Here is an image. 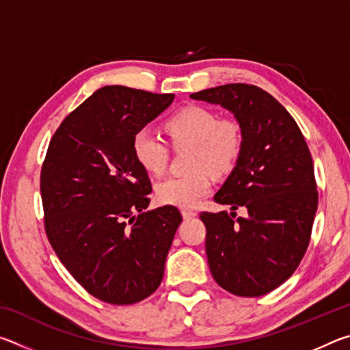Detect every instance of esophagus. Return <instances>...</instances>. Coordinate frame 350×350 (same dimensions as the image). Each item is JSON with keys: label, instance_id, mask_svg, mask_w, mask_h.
<instances>
[{"label": "esophagus", "instance_id": "esophagus-1", "mask_svg": "<svg viewBox=\"0 0 350 350\" xmlns=\"http://www.w3.org/2000/svg\"><path fill=\"white\" fill-rule=\"evenodd\" d=\"M182 216H183V219H193L198 216V213L191 211V210H182Z\"/></svg>", "mask_w": 350, "mask_h": 350}]
</instances>
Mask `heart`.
<instances>
[{
  "label": "heart",
  "instance_id": "b5f03b06",
  "mask_svg": "<svg viewBox=\"0 0 350 350\" xmlns=\"http://www.w3.org/2000/svg\"><path fill=\"white\" fill-rule=\"evenodd\" d=\"M165 133L176 148L193 146L189 168L183 176H170L156 187L157 202L189 208L211 188L210 173L225 176L238 163L244 134L233 118H219L216 112L198 105H189L174 112L165 122ZM135 161L150 174H162L167 168L170 151L161 139L146 129L134 135Z\"/></svg>",
  "mask_w": 350,
  "mask_h": 350
}]
</instances>
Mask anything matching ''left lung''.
<instances>
[{"instance_id": "left-lung-1", "label": "left lung", "mask_w": 350, "mask_h": 350, "mask_svg": "<svg viewBox=\"0 0 350 350\" xmlns=\"http://www.w3.org/2000/svg\"><path fill=\"white\" fill-rule=\"evenodd\" d=\"M230 111L244 148L215 202L232 213H202L215 281L238 296H262L298 267L309 245L318 193L304 135L287 109L258 86L232 83L189 96ZM244 206L245 218L234 219Z\"/></svg>"}]
</instances>
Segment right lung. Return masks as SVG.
Segmentation results:
<instances>
[{
  "instance_id": "1",
  "label": "right lung",
  "mask_w": 350,
  "mask_h": 350,
  "mask_svg": "<svg viewBox=\"0 0 350 350\" xmlns=\"http://www.w3.org/2000/svg\"><path fill=\"white\" fill-rule=\"evenodd\" d=\"M173 100L103 86L64 118L47 148L46 234L75 281L105 303H139L162 282L182 215L173 205L146 210L151 182L133 140Z\"/></svg>"
}]
</instances>
